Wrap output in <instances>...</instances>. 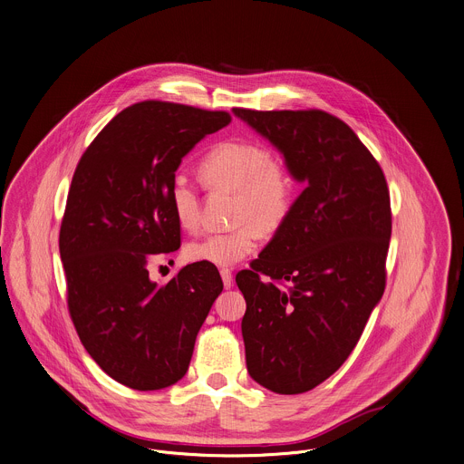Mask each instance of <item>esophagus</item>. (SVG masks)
Segmentation results:
<instances>
[{
	"label": "esophagus",
	"instance_id": "obj_1",
	"mask_svg": "<svg viewBox=\"0 0 464 464\" xmlns=\"http://www.w3.org/2000/svg\"><path fill=\"white\" fill-rule=\"evenodd\" d=\"M220 276H222V280H224V287L229 289V287L233 285V273H231L229 269H222V271H220Z\"/></svg>",
	"mask_w": 464,
	"mask_h": 464
}]
</instances>
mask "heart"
<instances>
[{
    "instance_id": "heart-1",
    "label": "heart",
    "mask_w": 464,
    "mask_h": 464,
    "mask_svg": "<svg viewBox=\"0 0 464 464\" xmlns=\"http://www.w3.org/2000/svg\"><path fill=\"white\" fill-rule=\"evenodd\" d=\"M200 179L211 191L235 193L231 222L237 227L193 240L186 247L193 262L231 267L255 251L258 235L276 233L291 213L293 175L262 143L249 140L217 143L200 162ZM168 202L180 227L191 231L198 226L200 197L186 177L177 175L171 180Z\"/></svg>"
}]
</instances>
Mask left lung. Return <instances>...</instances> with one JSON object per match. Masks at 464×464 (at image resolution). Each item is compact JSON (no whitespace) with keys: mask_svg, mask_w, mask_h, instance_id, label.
Returning a JSON list of instances; mask_svg holds the SVG:
<instances>
[{"mask_svg":"<svg viewBox=\"0 0 464 464\" xmlns=\"http://www.w3.org/2000/svg\"><path fill=\"white\" fill-rule=\"evenodd\" d=\"M233 114L304 184L284 226L237 275L251 379L275 393H304L343 366L382 298L390 191L357 134L324 111Z\"/></svg>","mask_w":464,"mask_h":464,"instance_id":"8db88e82","label":"left lung"}]
</instances>
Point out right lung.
Instances as JSON below:
<instances>
[{"mask_svg": "<svg viewBox=\"0 0 464 464\" xmlns=\"http://www.w3.org/2000/svg\"><path fill=\"white\" fill-rule=\"evenodd\" d=\"M229 121L224 111L140 102L102 129L74 171L60 229L71 319L96 364L132 390L186 375L224 289L206 262L166 284L150 280L147 264L180 247L168 193L182 159Z\"/></svg>", "mask_w": 464, "mask_h": 464, "instance_id": "1", "label": "right lung"}]
</instances>
